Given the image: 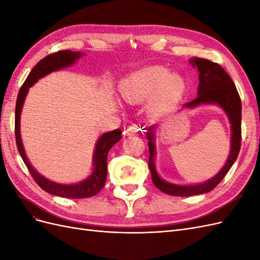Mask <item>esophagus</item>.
<instances>
[{
    "instance_id": "obj_1",
    "label": "esophagus",
    "mask_w": 260,
    "mask_h": 260,
    "mask_svg": "<svg viewBox=\"0 0 260 260\" xmlns=\"http://www.w3.org/2000/svg\"><path fill=\"white\" fill-rule=\"evenodd\" d=\"M141 129L139 125L137 123H132L130 125H128V128L125 129V133H127L128 136H131V135H138V133H140Z\"/></svg>"
}]
</instances>
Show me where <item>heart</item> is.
<instances>
[{
    "instance_id": "heart-1",
    "label": "heart",
    "mask_w": 260,
    "mask_h": 260,
    "mask_svg": "<svg viewBox=\"0 0 260 260\" xmlns=\"http://www.w3.org/2000/svg\"><path fill=\"white\" fill-rule=\"evenodd\" d=\"M121 94L129 103H141L156 92L153 109L158 111L177 102L184 91V81L178 75H169L161 66H151L130 75L122 81Z\"/></svg>"
}]
</instances>
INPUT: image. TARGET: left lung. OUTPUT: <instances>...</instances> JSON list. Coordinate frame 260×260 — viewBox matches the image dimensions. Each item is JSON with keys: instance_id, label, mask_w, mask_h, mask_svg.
<instances>
[{"instance_id": "8db88e82", "label": "left lung", "mask_w": 260, "mask_h": 260, "mask_svg": "<svg viewBox=\"0 0 260 260\" xmlns=\"http://www.w3.org/2000/svg\"><path fill=\"white\" fill-rule=\"evenodd\" d=\"M194 66L198 67L200 72V85L198 93L199 95L190 103H186L185 106L194 107L203 103H216L221 106L229 117L232 128V140H231V152L223 168L220 170L219 174L205 183L196 185H176L165 182L158 175L156 174L154 167V144H153V127L149 128L147 132L148 138V151L149 159L148 167L152 174V181L155 186L161 192L172 195V196H191L196 194L208 193L221 182L225 177L228 171L230 170L234 161L237 160L241 148L242 141V103L239 95V92L235 88V84L232 81L230 76L226 74L225 70L217 62L209 59L194 57L191 60Z\"/></svg>"}]
</instances>
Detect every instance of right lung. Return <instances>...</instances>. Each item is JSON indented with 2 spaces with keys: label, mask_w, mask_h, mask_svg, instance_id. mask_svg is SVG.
<instances>
[{
  "label": "right lung",
  "mask_w": 260,
  "mask_h": 260,
  "mask_svg": "<svg viewBox=\"0 0 260 260\" xmlns=\"http://www.w3.org/2000/svg\"><path fill=\"white\" fill-rule=\"evenodd\" d=\"M81 55L82 53L78 51L74 52L69 50H62L49 54L48 56L42 58L32 68L27 79L20 86L16 101V107H15V137H16V144L18 152L23 162L26 164L31 177L34 178L37 184L43 188L45 192L67 199L91 198V196L98 194L103 188L107 177V155L112 146L121 139V130L116 129L111 132H107L99 139L95 152H94V171L88 179L78 184H58L39 175L28 161L20 139V113L23 101H25L31 85H34L40 78L44 77L45 75L55 72V70H58L62 67L72 65Z\"/></svg>",
  "instance_id": "right-lung-1"
}]
</instances>
